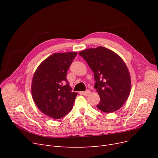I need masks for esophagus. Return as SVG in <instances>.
<instances>
[{
	"mask_svg": "<svg viewBox=\"0 0 158 158\" xmlns=\"http://www.w3.org/2000/svg\"><path fill=\"white\" fill-rule=\"evenodd\" d=\"M89 93H90V91H89V90H87V91H85V92H80V94H82V95H84V96H87V95H88Z\"/></svg>",
	"mask_w": 158,
	"mask_h": 158,
	"instance_id": "34e87169",
	"label": "esophagus"
}]
</instances>
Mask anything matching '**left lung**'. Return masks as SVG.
<instances>
[{
	"mask_svg": "<svg viewBox=\"0 0 158 158\" xmlns=\"http://www.w3.org/2000/svg\"><path fill=\"white\" fill-rule=\"evenodd\" d=\"M78 54L94 73L95 88L100 97L97 108L107 113L117 111L127 100L131 89V75L125 61L116 52L101 46Z\"/></svg>",
	"mask_w": 158,
	"mask_h": 158,
	"instance_id": "obj_1",
	"label": "left lung"
}]
</instances>
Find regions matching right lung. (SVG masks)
I'll list each match as a JSON object with an SVG mask.
<instances>
[{
    "label": "right lung",
    "instance_id": "add662e5",
    "mask_svg": "<svg viewBox=\"0 0 158 158\" xmlns=\"http://www.w3.org/2000/svg\"><path fill=\"white\" fill-rule=\"evenodd\" d=\"M76 55V52L52 54L33 74L32 98L40 111L52 118L64 117L73 107L77 93L71 92L66 74Z\"/></svg>",
    "mask_w": 158,
    "mask_h": 158
}]
</instances>
